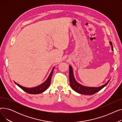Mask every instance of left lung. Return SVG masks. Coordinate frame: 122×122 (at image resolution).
<instances>
[{
  "mask_svg": "<svg viewBox=\"0 0 122 122\" xmlns=\"http://www.w3.org/2000/svg\"><path fill=\"white\" fill-rule=\"evenodd\" d=\"M111 46L112 50L113 51L112 43L111 42H109ZM69 80L70 84L71 87L76 92L81 94L85 95H92L95 93L98 92L101 89L107 86L109 81L110 80H108L105 84L99 87H88L83 86L77 82L75 78L74 75L73 70L71 66H69Z\"/></svg>",
  "mask_w": 122,
  "mask_h": 122,
  "instance_id": "1",
  "label": "left lung"
}]
</instances>
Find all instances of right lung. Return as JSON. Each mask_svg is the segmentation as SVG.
Here are the masks:
<instances>
[{
  "mask_svg": "<svg viewBox=\"0 0 122 122\" xmlns=\"http://www.w3.org/2000/svg\"><path fill=\"white\" fill-rule=\"evenodd\" d=\"M55 67H53L52 71H51L50 75H49L48 77L47 78V80L45 81L44 82H43L42 84L41 85L38 86L36 87H30V88H28V87H24L18 84L17 83L15 82V84L19 86L25 92H26L29 94H39L41 93H42L44 92V91H46V89L48 88L49 86L50 83H51V77H52V76L53 74V70L54 69Z\"/></svg>",
  "mask_w": 122,
  "mask_h": 122,
  "instance_id": "1",
  "label": "right lung"
}]
</instances>
